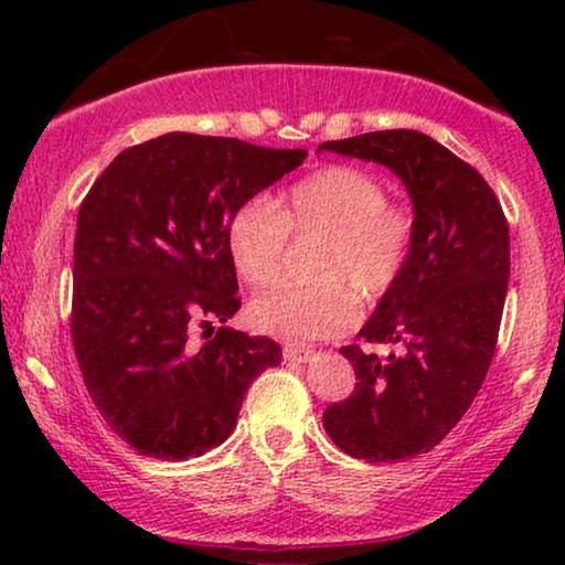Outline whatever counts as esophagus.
<instances>
[{"label": "esophagus", "instance_id": "34e87169", "mask_svg": "<svg viewBox=\"0 0 565 565\" xmlns=\"http://www.w3.org/2000/svg\"><path fill=\"white\" fill-rule=\"evenodd\" d=\"M311 354H313L311 347H296V344L282 347V360L285 362H306L308 358H311Z\"/></svg>", "mask_w": 565, "mask_h": 565}]
</instances>
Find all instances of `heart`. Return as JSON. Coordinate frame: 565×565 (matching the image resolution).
<instances>
[{"label": "heart", "mask_w": 565, "mask_h": 565, "mask_svg": "<svg viewBox=\"0 0 565 565\" xmlns=\"http://www.w3.org/2000/svg\"><path fill=\"white\" fill-rule=\"evenodd\" d=\"M288 236H319L308 273L313 282H280L259 292L249 319L282 342H313L342 334L358 319V300L375 303L412 259L416 213L388 200L367 169L331 164L306 174L273 203L254 198L231 213L226 249L238 277L273 282L282 269Z\"/></svg>", "instance_id": "1"}]
</instances>
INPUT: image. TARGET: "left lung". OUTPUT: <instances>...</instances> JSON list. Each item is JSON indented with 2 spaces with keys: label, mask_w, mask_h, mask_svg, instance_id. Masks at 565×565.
<instances>
[{
  "label": "left lung",
  "mask_w": 565,
  "mask_h": 565,
  "mask_svg": "<svg viewBox=\"0 0 565 565\" xmlns=\"http://www.w3.org/2000/svg\"><path fill=\"white\" fill-rule=\"evenodd\" d=\"M321 149L391 167L416 213L412 259L360 331L362 342L398 352L342 347L358 383L323 412V429L352 458H416L462 419L491 367L509 285L507 215L468 161L416 130H375Z\"/></svg>",
  "instance_id": "obj_1"
}]
</instances>
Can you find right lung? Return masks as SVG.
<instances>
[{"label": "right lung", "mask_w": 565, "mask_h": 565, "mask_svg": "<svg viewBox=\"0 0 565 565\" xmlns=\"http://www.w3.org/2000/svg\"><path fill=\"white\" fill-rule=\"evenodd\" d=\"M303 149L167 134L130 146L76 215L72 342L97 412L136 452L198 458L236 427L280 344L221 327L238 311L231 213L296 169ZM205 337V331H203Z\"/></svg>", "instance_id": "add662e5"}]
</instances>
